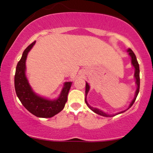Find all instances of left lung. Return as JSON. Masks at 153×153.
<instances>
[{
  "mask_svg": "<svg viewBox=\"0 0 153 153\" xmlns=\"http://www.w3.org/2000/svg\"><path fill=\"white\" fill-rule=\"evenodd\" d=\"M128 52H129V54L131 56V63H132L133 66L135 68V73H134V77L135 78H136V83L137 85V91H136V94H135V96H134V99H133V101H131V104L129 105V108L132 106L133 103H134L135 100L137 99V95L139 94V91H140V67H139V64H138V62L137 60V58H136V56H135V54L134 52H133V51L131 50V49H129L128 50ZM89 91V85L87 83L85 84V103H86L87 106L89 107V108H91V110L93 111H94L95 113L101 115V116H103V117H113V115H108V114H106V113H104V112H103L102 111L99 110V109H97V108H93V107H91V106H89L88 103H87V101H86V96L88 94V92ZM122 112L124 111H122L121 113H122ZM120 114V113H119Z\"/></svg>",
  "mask_w": 153,
  "mask_h": 153,
  "instance_id": "8db88e82",
  "label": "left lung"
}]
</instances>
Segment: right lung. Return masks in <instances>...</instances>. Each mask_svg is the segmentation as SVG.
<instances>
[{
    "mask_svg": "<svg viewBox=\"0 0 153 153\" xmlns=\"http://www.w3.org/2000/svg\"><path fill=\"white\" fill-rule=\"evenodd\" d=\"M34 43L35 42L26 47L23 52L22 58L17 64L14 76L15 90L22 105L30 113L37 117L50 118L60 112L65 107L72 82L65 83V87L59 97L53 101L43 99L33 92L26 78L25 70L27 54Z\"/></svg>",
    "mask_w": 153,
    "mask_h": 153,
    "instance_id": "1",
    "label": "right lung"
}]
</instances>
